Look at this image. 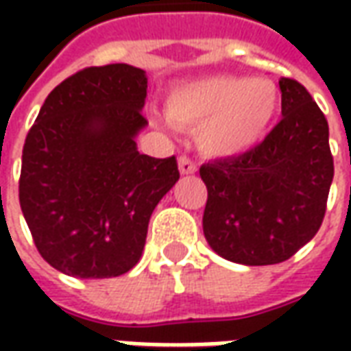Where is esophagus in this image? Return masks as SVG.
I'll return each instance as SVG.
<instances>
[{"mask_svg": "<svg viewBox=\"0 0 351 351\" xmlns=\"http://www.w3.org/2000/svg\"><path fill=\"white\" fill-rule=\"evenodd\" d=\"M178 169L182 175H193L197 171V163L191 160L190 156H180L178 158Z\"/></svg>", "mask_w": 351, "mask_h": 351, "instance_id": "esophagus-1", "label": "esophagus"}]
</instances>
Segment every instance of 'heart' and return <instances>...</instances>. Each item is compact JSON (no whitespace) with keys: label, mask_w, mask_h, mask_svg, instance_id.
I'll list each match as a JSON object with an SVG mask.
<instances>
[{"label":"heart","mask_w":351,"mask_h":351,"mask_svg":"<svg viewBox=\"0 0 351 351\" xmlns=\"http://www.w3.org/2000/svg\"><path fill=\"white\" fill-rule=\"evenodd\" d=\"M280 92L269 79L213 75L175 88L167 116L184 130H199V146L233 156L259 143L274 120Z\"/></svg>","instance_id":"heart-1"}]
</instances>
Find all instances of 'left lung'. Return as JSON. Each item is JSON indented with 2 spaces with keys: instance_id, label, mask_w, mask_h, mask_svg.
<instances>
[{
  "instance_id": "1",
  "label": "left lung",
  "mask_w": 351,
  "mask_h": 351,
  "mask_svg": "<svg viewBox=\"0 0 351 351\" xmlns=\"http://www.w3.org/2000/svg\"><path fill=\"white\" fill-rule=\"evenodd\" d=\"M282 120L248 152L208 161L203 231L221 258L274 265L322 226L332 182L327 118L301 82L280 79Z\"/></svg>"
}]
</instances>
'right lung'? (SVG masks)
Returning <instances> with one entry per match:
<instances>
[{"label":"right lung","mask_w":351,"mask_h":351,"mask_svg":"<svg viewBox=\"0 0 351 351\" xmlns=\"http://www.w3.org/2000/svg\"><path fill=\"white\" fill-rule=\"evenodd\" d=\"M148 77L128 64L80 69L43 103L22 150L19 199L41 258L77 278L137 265L148 221L180 178L176 158L137 150Z\"/></svg>","instance_id":"right-lung-1"}]
</instances>
